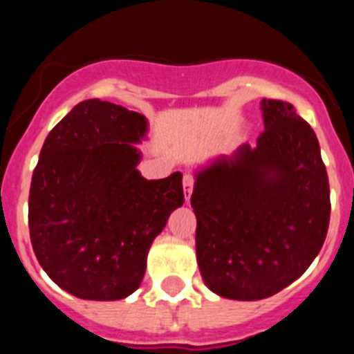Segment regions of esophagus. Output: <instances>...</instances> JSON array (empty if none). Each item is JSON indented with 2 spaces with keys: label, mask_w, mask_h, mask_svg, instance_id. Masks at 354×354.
I'll return each mask as SVG.
<instances>
[{
  "label": "esophagus",
  "mask_w": 354,
  "mask_h": 354,
  "mask_svg": "<svg viewBox=\"0 0 354 354\" xmlns=\"http://www.w3.org/2000/svg\"><path fill=\"white\" fill-rule=\"evenodd\" d=\"M183 186H184V196H186V202H189V196H192L193 186H195V177H193L192 174L184 175Z\"/></svg>",
  "instance_id": "34e87169"
}]
</instances>
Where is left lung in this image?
<instances>
[{
  "label": "left lung",
  "instance_id": "left-lung-1",
  "mask_svg": "<svg viewBox=\"0 0 354 354\" xmlns=\"http://www.w3.org/2000/svg\"><path fill=\"white\" fill-rule=\"evenodd\" d=\"M257 147L243 143L196 174V261L228 299L270 298L317 257L330 225V184L317 136L283 101L262 99Z\"/></svg>",
  "mask_w": 354,
  "mask_h": 354
}]
</instances>
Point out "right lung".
I'll use <instances>...</instances> for the list:
<instances>
[{"label": "right lung", "mask_w": 354, "mask_h": 354, "mask_svg": "<svg viewBox=\"0 0 354 354\" xmlns=\"http://www.w3.org/2000/svg\"><path fill=\"white\" fill-rule=\"evenodd\" d=\"M143 115L88 99L44 142L28 200L37 261L53 282L81 299L113 301L143 280L147 253L171 211L184 204L183 174L147 180L133 143Z\"/></svg>", "instance_id": "1"}]
</instances>
